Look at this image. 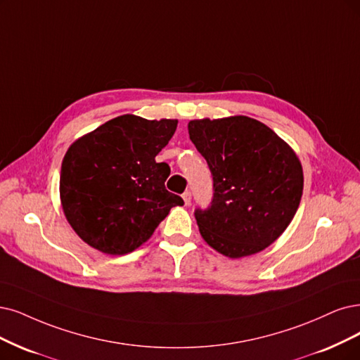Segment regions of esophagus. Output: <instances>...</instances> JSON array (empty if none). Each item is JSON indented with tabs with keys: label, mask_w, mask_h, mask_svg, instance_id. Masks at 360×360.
Listing matches in <instances>:
<instances>
[{
	"label": "esophagus",
	"mask_w": 360,
	"mask_h": 360,
	"mask_svg": "<svg viewBox=\"0 0 360 360\" xmlns=\"http://www.w3.org/2000/svg\"><path fill=\"white\" fill-rule=\"evenodd\" d=\"M182 198H184V202H185V206H190L191 205V191H185L182 194Z\"/></svg>",
	"instance_id": "1"
}]
</instances>
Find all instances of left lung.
Wrapping results in <instances>:
<instances>
[{"mask_svg": "<svg viewBox=\"0 0 360 360\" xmlns=\"http://www.w3.org/2000/svg\"><path fill=\"white\" fill-rule=\"evenodd\" d=\"M188 133L214 181L210 205L194 210L202 237L230 258L270 246L301 202L304 176L294 150L245 115L193 120Z\"/></svg>", "mask_w": 360, "mask_h": 360, "instance_id": "obj_1", "label": "left lung"}]
</instances>
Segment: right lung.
Instances as JSON below:
<instances>
[{
    "instance_id": "1",
    "label": "right lung",
    "mask_w": 360,
    "mask_h": 360,
    "mask_svg": "<svg viewBox=\"0 0 360 360\" xmlns=\"http://www.w3.org/2000/svg\"><path fill=\"white\" fill-rule=\"evenodd\" d=\"M178 120L115 117L66 151L60 169L65 217L83 240L103 254L124 255L153 236L184 200L166 190L167 163L155 155L169 143Z\"/></svg>"
}]
</instances>
